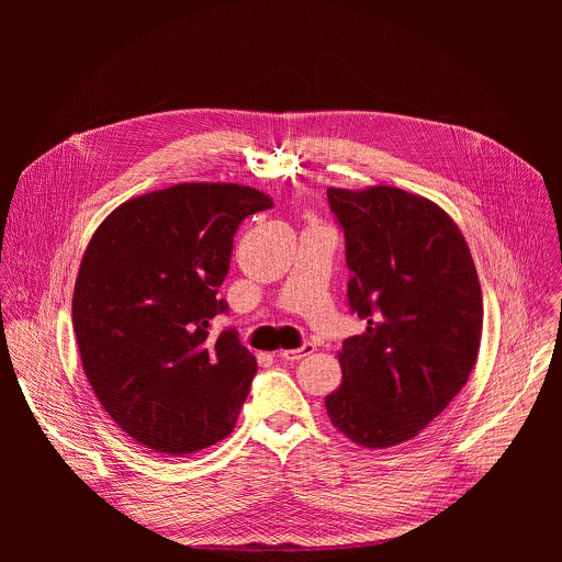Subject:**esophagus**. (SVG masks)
<instances>
[{"label":"esophagus","instance_id":"obj_1","mask_svg":"<svg viewBox=\"0 0 562 562\" xmlns=\"http://www.w3.org/2000/svg\"><path fill=\"white\" fill-rule=\"evenodd\" d=\"M315 351V347L311 345V342H306L304 347H300V349H289V351H280V358L282 360H286V362H297V360H302V358H306V356H311Z\"/></svg>","mask_w":562,"mask_h":562}]
</instances>
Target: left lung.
Listing matches in <instances>:
<instances>
[{
	"mask_svg": "<svg viewBox=\"0 0 562 562\" xmlns=\"http://www.w3.org/2000/svg\"><path fill=\"white\" fill-rule=\"evenodd\" d=\"M347 239L349 304L367 319L338 360L325 397L351 442L386 449L438 418L475 364L483 291L458 224L429 198L397 187L327 189Z\"/></svg>",
	"mask_w": 562,
	"mask_h": 562,
	"instance_id": "left-lung-1",
	"label": "left lung"
}]
</instances>
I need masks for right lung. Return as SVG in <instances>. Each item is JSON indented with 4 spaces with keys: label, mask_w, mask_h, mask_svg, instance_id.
Segmentation results:
<instances>
[{
    "label": "right lung",
    "mask_w": 562,
    "mask_h": 562,
    "mask_svg": "<svg viewBox=\"0 0 562 562\" xmlns=\"http://www.w3.org/2000/svg\"><path fill=\"white\" fill-rule=\"evenodd\" d=\"M273 200L231 182H182L126 200L93 233L72 329L104 412L146 449L187 456L226 438L258 371L235 331L211 336L245 217Z\"/></svg>",
    "instance_id": "right-lung-1"
}]
</instances>
